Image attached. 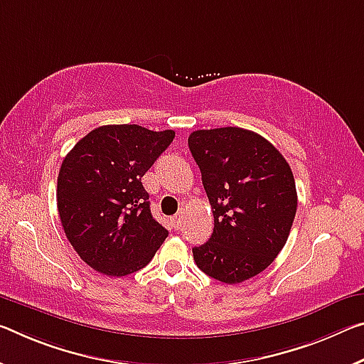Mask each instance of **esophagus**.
Masks as SVG:
<instances>
[{"mask_svg": "<svg viewBox=\"0 0 364 364\" xmlns=\"http://www.w3.org/2000/svg\"><path fill=\"white\" fill-rule=\"evenodd\" d=\"M183 217H184V210H180L176 213L175 217H173V227L175 228H180L181 223H183Z\"/></svg>", "mask_w": 364, "mask_h": 364, "instance_id": "1", "label": "esophagus"}]
</instances>
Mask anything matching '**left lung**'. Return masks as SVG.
<instances>
[{"label":"left lung","instance_id":"8db88e82","mask_svg":"<svg viewBox=\"0 0 364 364\" xmlns=\"http://www.w3.org/2000/svg\"><path fill=\"white\" fill-rule=\"evenodd\" d=\"M213 213L209 241L193 247L198 267L223 284L261 274L285 246L298 198L288 161L257 132L199 129L188 139Z\"/></svg>","mask_w":364,"mask_h":364}]
</instances>
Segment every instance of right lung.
Segmentation results:
<instances>
[{"label":"right lung","mask_w":364,"mask_h":364,"mask_svg":"<svg viewBox=\"0 0 364 364\" xmlns=\"http://www.w3.org/2000/svg\"><path fill=\"white\" fill-rule=\"evenodd\" d=\"M173 137L171 129L100 126L63 160L56 189L61 225L74 251L97 272H137L168 236L152 217L141 180Z\"/></svg>","instance_id":"right-lung-1"}]
</instances>
